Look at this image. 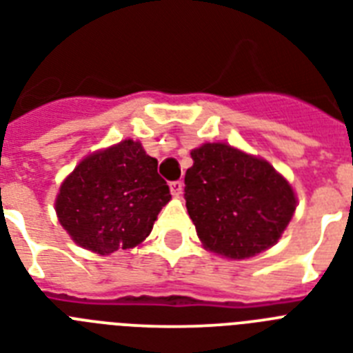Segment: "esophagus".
<instances>
[{"mask_svg": "<svg viewBox=\"0 0 353 353\" xmlns=\"http://www.w3.org/2000/svg\"><path fill=\"white\" fill-rule=\"evenodd\" d=\"M170 192L174 197H179L183 192V183L181 181H170Z\"/></svg>", "mask_w": 353, "mask_h": 353, "instance_id": "esophagus-1", "label": "esophagus"}]
</instances>
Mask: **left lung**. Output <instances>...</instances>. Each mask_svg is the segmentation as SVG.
<instances>
[{"label": "left lung", "instance_id": "1", "mask_svg": "<svg viewBox=\"0 0 353 353\" xmlns=\"http://www.w3.org/2000/svg\"><path fill=\"white\" fill-rule=\"evenodd\" d=\"M190 156L186 210L205 248L245 259L276 245L296 212L290 183L265 159L225 143H205Z\"/></svg>", "mask_w": 353, "mask_h": 353}]
</instances>
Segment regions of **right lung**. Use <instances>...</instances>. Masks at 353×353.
<instances>
[{
  "label": "right lung",
  "mask_w": 353,
  "mask_h": 353,
  "mask_svg": "<svg viewBox=\"0 0 353 353\" xmlns=\"http://www.w3.org/2000/svg\"><path fill=\"white\" fill-rule=\"evenodd\" d=\"M170 197L156 157L125 139L74 168L59 188L56 212L77 245L107 256L139 245Z\"/></svg>",
  "instance_id": "add662e5"
}]
</instances>
